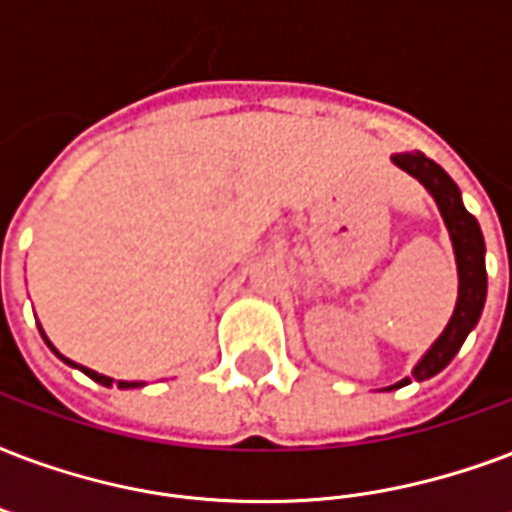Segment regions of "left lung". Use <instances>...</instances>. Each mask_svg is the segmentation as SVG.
<instances>
[{
	"label": "left lung",
	"instance_id": "1",
	"mask_svg": "<svg viewBox=\"0 0 512 512\" xmlns=\"http://www.w3.org/2000/svg\"><path fill=\"white\" fill-rule=\"evenodd\" d=\"M392 161L403 171H408L411 177L419 179L421 185L435 195L440 214H443L448 233H451V241H454L456 268H459V300H456L454 317H451V322H448L438 341L432 343V349L424 354V360L413 368V378L424 381V378H432L435 373H440L448 362L454 360V354L462 349L467 333L481 319L483 303H486V263H483L486 247H483L478 220L464 209L462 198H459V187L454 185V179L448 177L438 163L429 161L424 152H400ZM405 384H411V378H403L389 389H400Z\"/></svg>",
	"mask_w": 512,
	"mask_h": 512
}]
</instances>
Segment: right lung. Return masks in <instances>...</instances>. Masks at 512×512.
Instances as JSON below:
<instances>
[{
	"label": "right lung",
	"mask_w": 512,
	"mask_h": 512,
	"mask_svg": "<svg viewBox=\"0 0 512 512\" xmlns=\"http://www.w3.org/2000/svg\"><path fill=\"white\" fill-rule=\"evenodd\" d=\"M42 338H45V333H42ZM45 341H48V338H45ZM48 346H50V341H48ZM50 349H53V346H50ZM53 351H56V349H53ZM56 354H58V351H56ZM58 357H61V354H58ZM61 360H64L66 365H74V362L66 360V357H61ZM74 368H80L85 373V376L93 378V381H99L101 386H112V378L101 376V373H96V370L83 368V365H74ZM134 386H142V384H139V381H117V389H134Z\"/></svg>",
	"instance_id": "1"
}]
</instances>
